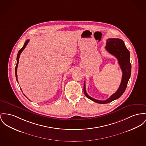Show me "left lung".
Wrapping results in <instances>:
<instances>
[{"mask_svg": "<svg viewBox=\"0 0 146 146\" xmlns=\"http://www.w3.org/2000/svg\"><path fill=\"white\" fill-rule=\"evenodd\" d=\"M105 48L109 53L114 55L117 58L118 64L122 71V78L119 87L117 90L116 92L112 95L108 99L104 101L98 100L90 97L86 92L85 83L84 82V92L85 96L90 100L101 104L110 103L121 96L126 88L131 73V64L129 60V51L127 49L125 44L122 40L116 38L107 39Z\"/></svg>", "mask_w": 146, "mask_h": 146, "instance_id": "left-lung-1", "label": "left lung"}]
</instances>
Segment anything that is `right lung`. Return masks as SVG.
I'll return each instance as SVG.
<instances>
[{
  "instance_id": "right-lung-1",
  "label": "right lung",
  "mask_w": 146,
  "mask_h": 146,
  "mask_svg": "<svg viewBox=\"0 0 146 146\" xmlns=\"http://www.w3.org/2000/svg\"><path fill=\"white\" fill-rule=\"evenodd\" d=\"M29 41V40H27L26 41V42H25V44H24V46L21 49H20L18 53V55H17V65H16V67H15V76H16V78H17V81H18V78H17V68H18V63H19V57L21 53L22 52V51H23V50L25 49V48L26 47V46L27 45V44H28ZM24 96H25V95H24Z\"/></svg>"
}]
</instances>
